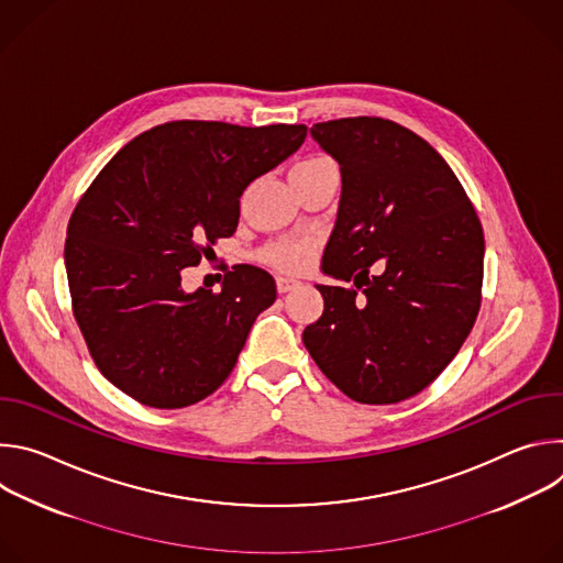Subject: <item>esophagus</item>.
Segmentation results:
<instances>
[{"label":"esophagus","instance_id":"esophagus-1","mask_svg":"<svg viewBox=\"0 0 563 563\" xmlns=\"http://www.w3.org/2000/svg\"><path fill=\"white\" fill-rule=\"evenodd\" d=\"M298 285H300V280H296L291 276H276V287H278L280 294H287V291L296 289Z\"/></svg>","mask_w":563,"mask_h":563}]
</instances>
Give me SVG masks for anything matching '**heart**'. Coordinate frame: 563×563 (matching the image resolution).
I'll return each instance as SVG.
<instances>
[{
  "label": "heart",
  "instance_id": "1",
  "mask_svg": "<svg viewBox=\"0 0 563 563\" xmlns=\"http://www.w3.org/2000/svg\"><path fill=\"white\" fill-rule=\"evenodd\" d=\"M328 165H334L332 159L313 155V157H307V159H302V163H298L291 174L311 172V169H320V167H328ZM311 252H313L311 240H305V238H283V240H276V243H272L263 252V258L269 265H274L276 269L298 272V269H302L307 265V261L311 258Z\"/></svg>",
  "mask_w": 563,
  "mask_h": 563
}]
</instances>
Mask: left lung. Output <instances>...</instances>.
<instances>
[{"label": "left lung", "mask_w": 563, "mask_h": 563, "mask_svg": "<svg viewBox=\"0 0 563 563\" xmlns=\"http://www.w3.org/2000/svg\"><path fill=\"white\" fill-rule=\"evenodd\" d=\"M309 133L343 180L320 269L352 287L316 285L325 309L302 343L350 398L398 404L448 367L474 325L484 229L454 172L415 131L361 115Z\"/></svg>", "instance_id": "left-lung-1"}]
</instances>
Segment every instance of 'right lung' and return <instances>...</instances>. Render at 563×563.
Returning a JSON list of instances; mask_svg holds the SVG:
<instances>
[{"mask_svg": "<svg viewBox=\"0 0 563 563\" xmlns=\"http://www.w3.org/2000/svg\"><path fill=\"white\" fill-rule=\"evenodd\" d=\"M305 135V124L167 122L122 146L79 198L64 245L73 316L98 369L137 404L187 408L231 374L276 300L274 278L235 265L218 294H187L180 274L233 235L240 196Z\"/></svg>", "mask_w": 563, "mask_h": 563, "instance_id": "1", "label": "right lung"}]
</instances>
